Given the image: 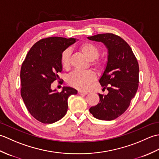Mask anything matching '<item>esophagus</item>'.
Instances as JSON below:
<instances>
[{"mask_svg":"<svg viewBox=\"0 0 159 159\" xmlns=\"http://www.w3.org/2000/svg\"><path fill=\"white\" fill-rule=\"evenodd\" d=\"M87 93H88L87 92H84V91H81V90L78 91V94H79V95H82V94H83V95H86Z\"/></svg>","mask_w":159,"mask_h":159,"instance_id":"esophagus-1","label":"esophagus"}]
</instances>
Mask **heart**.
<instances>
[{
	"label": "heart",
	"instance_id": "b5f03b06",
	"mask_svg": "<svg viewBox=\"0 0 159 159\" xmlns=\"http://www.w3.org/2000/svg\"><path fill=\"white\" fill-rule=\"evenodd\" d=\"M78 49L87 59L93 61V65L94 66L97 68H100L101 63L98 61H95L99 55V49L95 44L91 42H84L78 46ZM70 50L66 49L61 56V62L64 68L67 69L70 67ZM95 79L96 75L92 71H75L68 77L67 83L70 86L76 89L86 90L89 88L91 84Z\"/></svg>",
	"mask_w": 159,
	"mask_h": 159
}]
</instances>
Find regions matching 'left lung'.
I'll list each match as a JSON object with an SVG mask.
<instances>
[{"label": "left lung", "mask_w": 159, "mask_h": 159, "mask_svg": "<svg viewBox=\"0 0 159 159\" xmlns=\"http://www.w3.org/2000/svg\"><path fill=\"white\" fill-rule=\"evenodd\" d=\"M92 41L103 43L108 50L107 62L99 80L107 88V95L99 93L100 102L89 112L101 120H113L122 115L137 93L139 67L130 46L120 37L112 33L87 37Z\"/></svg>", "instance_id": "1"}]
</instances>
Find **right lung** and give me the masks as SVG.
I'll return each instance as SVG.
<instances>
[{
  "label": "right lung",
  "instance_id": "add662e5",
  "mask_svg": "<svg viewBox=\"0 0 159 159\" xmlns=\"http://www.w3.org/2000/svg\"><path fill=\"white\" fill-rule=\"evenodd\" d=\"M75 38L50 37L36 42L30 49L20 70L21 96L31 116L43 124H52L67 113V99L77 90L63 87L61 92L51 89L59 79L63 52L76 42Z\"/></svg>",
  "mask_w": 159,
  "mask_h": 159
}]
</instances>
